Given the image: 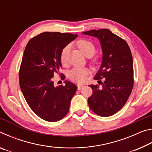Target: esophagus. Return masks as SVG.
I'll list each match as a JSON object with an SVG mask.
<instances>
[{
    "mask_svg": "<svg viewBox=\"0 0 152 152\" xmlns=\"http://www.w3.org/2000/svg\"><path fill=\"white\" fill-rule=\"evenodd\" d=\"M84 87V85H82V84H78V90H81Z\"/></svg>",
    "mask_w": 152,
    "mask_h": 152,
    "instance_id": "esophagus-1",
    "label": "esophagus"
}]
</instances>
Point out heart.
<instances>
[{"label":"heart","mask_w":152,"mask_h":152,"mask_svg":"<svg viewBox=\"0 0 152 152\" xmlns=\"http://www.w3.org/2000/svg\"><path fill=\"white\" fill-rule=\"evenodd\" d=\"M78 48L86 57L90 58V62L93 65H96L99 61V58L98 56L91 57L94 54L96 51V47L94 43L88 39H81L76 42ZM69 51V46L64 47L60 53V61L63 66L67 64V56ZM89 73V70L86 68H74L68 72V78L72 80L75 81L78 83H82L86 80V76Z\"/></svg>","instance_id":"heart-1"}]
</instances>
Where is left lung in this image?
I'll list each match as a JSON object with an SVG mask.
<instances>
[{"label": "left lung", "instance_id": "8db88e82", "mask_svg": "<svg viewBox=\"0 0 152 152\" xmlns=\"http://www.w3.org/2000/svg\"><path fill=\"white\" fill-rule=\"evenodd\" d=\"M82 33L97 37L103 54L101 68L94 78L99 85L89 86L93 93L88 99V105L99 116H111L122 109L132 93L134 84L132 51L124 39L107 29Z\"/></svg>", "mask_w": 152, "mask_h": 152}]
</instances>
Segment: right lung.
Listing matches in <instances>:
<instances>
[{
    "label": "right lung",
    "mask_w": 152,
    "mask_h": 152,
    "mask_svg": "<svg viewBox=\"0 0 152 152\" xmlns=\"http://www.w3.org/2000/svg\"><path fill=\"white\" fill-rule=\"evenodd\" d=\"M77 36L43 32L31 38L25 47L19 74L20 90L33 113L47 121H58L68 114L77 91V86L70 81L58 86L53 81L61 68V50ZM60 78L65 79L64 74Z\"/></svg>",
    "instance_id": "add662e5"
}]
</instances>
